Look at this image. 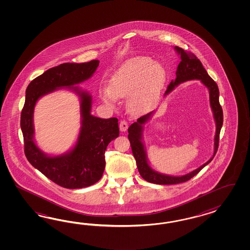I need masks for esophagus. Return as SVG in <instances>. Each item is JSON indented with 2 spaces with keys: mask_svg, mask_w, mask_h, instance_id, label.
Listing matches in <instances>:
<instances>
[{
  "mask_svg": "<svg viewBox=\"0 0 250 250\" xmlns=\"http://www.w3.org/2000/svg\"><path fill=\"white\" fill-rule=\"evenodd\" d=\"M119 128H120V131L121 132H125L127 128H128V124H127V122L126 121H123L120 122V124H119Z\"/></svg>",
  "mask_w": 250,
  "mask_h": 250,
  "instance_id": "1",
  "label": "esophagus"
}]
</instances>
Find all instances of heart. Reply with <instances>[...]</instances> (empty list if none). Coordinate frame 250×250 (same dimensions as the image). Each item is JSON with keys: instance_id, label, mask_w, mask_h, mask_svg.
I'll use <instances>...</instances> for the list:
<instances>
[{"instance_id": "b5f03b06", "label": "heart", "mask_w": 250, "mask_h": 250, "mask_svg": "<svg viewBox=\"0 0 250 250\" xmlns=\"http://www.w3.org/2000/svg\"><path fill=\"white\" fill-rule=\"evenodd\" d=\"M166 81L163 67L148 57H135L123 63L110 79V89L101 91L107 104H114L117 98L129 97L128 106L142 113L159 96Z\"/></svg>"}]
</instances>
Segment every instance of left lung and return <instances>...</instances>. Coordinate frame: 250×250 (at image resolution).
Masks as SVG:
<instances>
[{"mask_svg": "<svg viewBox=\"0 0 250 250\" xmlns=\"http://www.w3.org/2000/svg\"><path fill=\"white\" fill-rule=\"evenodd\" d=\"M176 52L180 55L182 61L179 63L177 71H176V79L171 81V83L167 86L166 92L164 96L167 95L170 91H173L175 88L188 81L198 80L205 85L209 91V98H210V106L212 109L213 119L215 122V136H214V142H213V154L212 158L209 159L205 164L197 167L196 169L190 171L187 174L182 176H172V175L164 174L160 173L159 171L153 169L147 159V155L146 151V146L144 144L145 125L151 119L152 116L156 113V111H152L142 117L138 118L137 121L132 124L128 128V139L131 144V148L133 155L136 161V166L138 171L142 178L146 182L155 183V184H177L182 182H187L192 177H194L197 173H199L206 165H208L212 159L214 158L219 144L220 131L223 125V110L220 105L219 103V89L217 84L212 80L210 76L208 75L207 71L204 68L202 62L197 59L194 54L185 51L182 47L175 46Z\"/></svg>", "mask_w": 250, "mask_h": 250, "instance_id": "obj_1", "label": "left lung"}]
</instances>
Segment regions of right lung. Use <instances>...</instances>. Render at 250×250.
Listing matches in <instances>:
<instances>
[{
  "mask_svg": "<svg viewBox=\"0 0 250 250\" xmlns=\"http://www.w3.org/2000/svg\"><path fill=\"white\" fill-rule=\"evenodd\" d=\"M99 62L94 60L86 63H63L49 68L33 80L25 91L21 129L26 159L46 178L67 189L88 187L100 181L105 167L106 147L119 136L118 119L93 116L91 114V94L75 86L93 75ZM64 87L79 96L82 126L77 142L71 150L51 156L42 152L35 144L33 110L39 98Z\"/></svg>",
  "mask_w": 250,
  "mask_h": 250,
  "instance_id": "add662e5",
  "label": "right lung"
}]
</instances>
